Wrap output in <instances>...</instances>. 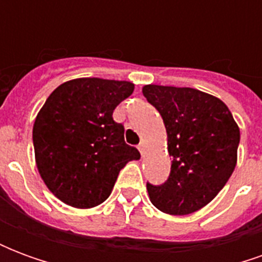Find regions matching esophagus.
Here are the masks:
<instances>
[{
  "instance_id": "34e87169",
  "label": "esophagus",
  "mask_w": 262,
  "mask_h": 262,
  "mask_svg": "<svg viewBox=\"0 0 262 262\" xmlns=\"http://www.w3.org/2000/svg\"><path fill=\"white\" fill-rule=\"evenodd\" d=\"M137 148H139L140 154H142V156H144V150H146V148H144V143H140V144L137 146Z\"/></svg>"
}]
</instances>
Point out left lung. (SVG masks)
Wrapping results in <instances>:
<instances>
[{
  "mask_svg": "<svg viewBox=\"0 0 262 262\" xmlns=\"http://www.w3.org/2000/svg\"><path fill=\"white\" fill-rule=\"evenodd\" d=\"M143 95L163 118L171 172L147 182L150 201L168 214H189L213 199L234 171L240 129L219 98L195 88L144 85Z\"/></svg>",
  "mask_w": 262,
  "mask_h": 262,
  "instance_id": "obj_1",
  "label": "left lung"
}]
</instances>
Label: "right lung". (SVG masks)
<instances>
[{"label": "right lung", "mask_w": 262, "mask_h": 262, "mask_svg": "<svg viewBox=\"0 0 262 262\" xmlns=\"http://www.w3.org/2000/svg\"><path fill=\"white\" fill-rule=\"evenodd\" d=\"M135 84L75 78L54 90L33 125L39 174L61 202L88 209L106 201L119 171L140 159L125 143V127L112 118Z\"/></svg>", "instance_id": "1"}]
</instances>
